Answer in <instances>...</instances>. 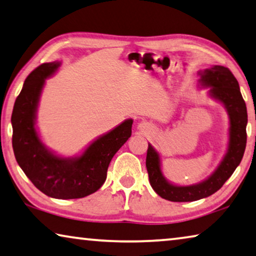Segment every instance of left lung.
<instances>
[{
    "label": "left lung",
    "mask_w": 256,
    "mask_h": 256,
    "mask_svg": "<svg viewBox=\"0 0 256 256\" xmlns=\"http://www.w3.org/2000/svg\"><path fill=\"white\" fill-rule=\"evenodd\" d=\"M200 83L205 86H210V96L221 101L228 110L230 118L228 152L226 154L216 171L208 180L198 184L179 186L165 180L160 171V155L152 144H149L146 158L149 182L157 194L171 202H194L216 192L232 176L245 152L247 110L236 77L229 68L213 66L202 72Z\"/></svg>",
    "instance_id": "8db88e82"
}]
</instances>
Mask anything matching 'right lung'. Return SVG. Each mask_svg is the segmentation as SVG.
<instances>
[{
    "label": "right lung",
    "instance_id": "1",
    "mask_svg": "<svg viewBox=\"0 0 256 256\" xmlns=\"http://www.w3.org/2000/svg\"><path fill=\"white\" fill-rule=\"evenodd\" d=\"M59 62L42 64L25 80L12 110V147L17 163L36 188L58 200H75L96 192L107 178L114 155L132 133L126 120L88 146L82 156L62 158L48 152L35 128L36 109L46 78Z\"/></svg>",
    "mask_w": 256,
    "mask_h": 256
}]
</instances>
